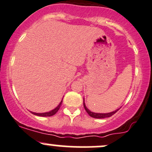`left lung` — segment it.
Returning a JSON list of instances; mask_svg holds the SVG:
<instances>
[{"instance_id":"1","label":"left lung","mask_w":152,"mask_h":152,"mask_svg":"<svg viewBox=\"0 0 152 152\" xmlns=\"http://www.w3.org/2000/svg\"><path fill=\"white\" fill-rule=\"evenodd\" d=\"M84 109L86 110V113L89 115V116L92 117V118H109V117H111L112 115L118 112V110H117L115 111H113L111 112V113H93V112H91L86 107V105H85V103H84Z\"/></svg>"}]
</instances>
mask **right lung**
<instances>
[{
    "instance_id": "right-lung-1",
    "label": "right lung",
    "mask_w": 152,
    "mask_h": 152,
    "mask_svg": "<svg viewBox=\"0 0 152 152\" xmlns=\"http://www.w3.org/2000/svg\"><path fill=\"white\" fill-rule=\"evenodd\" d=\"M62 102H63V100H61V102H60V104H58V105L55 108L54 110H51V111H50V112H48V113H32V112H31V113H32V114L35 115L41 116V117H50V116H52V115H54L56 114V113L58 111V110L60 109V107H61V104H62Z\"/></svg>"
}]
</instances>
